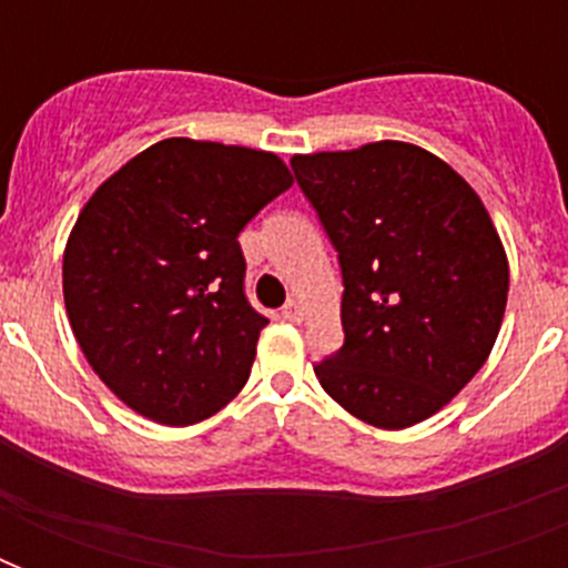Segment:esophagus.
Instances as JSON below:
<instances>
[{"label": "esophagus", "mask_w": 568, "mask_h": 568, "mask_svg": "<svg viewBox=\"0 0 568 568\" xmlns=\"http://www.w3.org/2000/svg\"><path fill=\"white\" fill-rule=\"evenodd\" d=\"M283 318L292 321V324H301L303 321V306L297 301H288L283 306Z\"/></svg>", "instance_id": "esophagus-1"}]
</instances>
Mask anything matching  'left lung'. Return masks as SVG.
<instances>
[{"mask_svg":"<svg viewBox=\"0 0 568 568\" xmlns=\"http://www.w3.org/2000/svg\"><path fill=\"white\" fill-rule=\"evenodd\" d=\"M342 265L345 345L315 365L336 404L379 430L436 415L480 372L510 267L475 189L404 141L292 159Z\"/></svg>","mask_w":568,"mask_h":568,"instance_id":"left-lung-1","label":"left lung"}]
</instances>
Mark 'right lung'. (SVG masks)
Masks as SVG:
<instances>
[{
  "label": "right lung",
  "instance_id": "obj_1",
  "mask_svg": "<svg viewBox=\"0 0 568 568\" xmlns=\"http://www.w3.org/2000/svg\"><path fill=\"white\" fill-rule=\"evenodd\" d=\"M292 182L265 150L168 138L84 203L64 247L67 318L135 413L185 427L244 388L267 318L244 294L239 232Z\"/></svg>",
  "mask_w": 568,
  "mask_h": 568
}]
</instances>
